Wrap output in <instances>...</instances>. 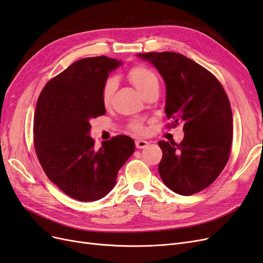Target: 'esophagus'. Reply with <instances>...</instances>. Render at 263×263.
<instances>
[{
    "instance_id": "obj_1",
    "label": "esophagus",
    "mask_w": 263,
    "mask_h": 263,
    "mask_svg": "<svg viewBox=\"0 0 263 263\" xmlns=\"http://www.w3.org/2000/svg\"><path fill=\"white\" fill-rule=\"evenodd\" d=\"M135 144H136V147L138 149H142V148H146L149 145V142L144 139H137L136 141H135Z\"/></svg>"
}]
</instances>
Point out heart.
I'll list each match as a JSON object with an SVG mask.
<instances>
[{
	"label": "heart",
	"mask_w": 263,
	"mask_h": 263,
	"mask_svg": "<svg viewBox=\"0 0 263 263\" xmlns=\"http://www.w3.org/2000/svg\"><path fill=\"white\" fill-rule=\"evenodd\" d=\"M128 77L129 81L135 85V87L144 95L148 90H150L151 87H154L159 84L158 78L156 73L153 70L145 67V66H136L132 68L128 71ZM117 87V81L114 78H109L105 81V83L103 84L102 87V93H101V99L103 105L107 106L110 101H112V98L114 95V92L116 91ZM132 129L137 132V133H142L144 129V126L140 122H133L130 124Z\"/></svg>",
	"instance_id": "b5f03b06"
}]
</instances>
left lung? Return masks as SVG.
Here are the masks:
<instances>
[{
  "mask_svg": "<svg viewBox=\"0 0 263 263\" xmlns=\"http://www.w3.org/2000/svg\"><path fill=\"white\" fill-rule=\"evenodd\" d=\"M165 83V114L172 126L183 124L181 144L160 140L158 166L164 184L174 193L192 195L211 185L229 159L233 114L227 94L209 70L176 52L138 53Z\"/></svg>",
  "mask_w": 263,
  "mask_h": 263,
  "instance_id": "obj_1",
  "label": "left lung"
}]
</instances>
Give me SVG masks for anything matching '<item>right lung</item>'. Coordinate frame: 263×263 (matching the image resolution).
<instances>
[{
    "mask_svg": "<svg viewBox=\"0 0 263 263\" xmlns=\"http://www.w3.org/2000/svg\"><path fill=\"white\" fill-rule=\"evenodd\" d=\"M101 57L78 60L45 85L37 100L34 145L49 180L62 192L81 202L107 195L119 169L135 151L124 135L97 148L90 121L105 114L101 93L108 74L122 65Z\"/></svg>",
    "mask_w": 263,
    "mask_h": 263,
    "instance_id": "obj_1",
    "label": "right lung"
}]
</instances>
